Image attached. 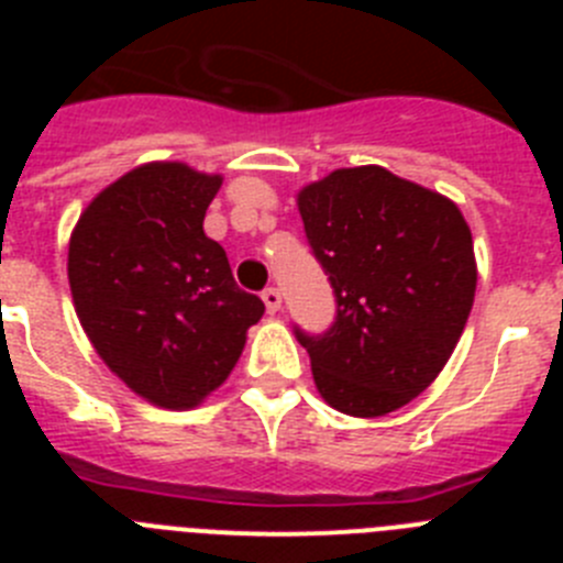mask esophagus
<instances>
[{"instance_id": "34e87169", "label": "esophagus", "mask_w": 563, "mask_h": 563, "mask_svg": "<svg viewBox=\"0 0 563 563\" xmlns=\"http://www.w3.org/2000/svg\"><path fill=\"white\" fill-rule=\"evenodd\" d=\"M262 301H265L267 312L282 310V292H278L276 287H267V290H262Z\"/></svg>"}]
</instances>
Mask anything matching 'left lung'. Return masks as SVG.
<instances>
[{
	"instance_id": "1",
	"label": "left lung",
	"mask_w": 563,
	"mask_h": 563,
	"mask_svg": "<svg viewBox=\"0 0 563 563\" xmlns=\"http://www.w3.org/2000/svg\"><path fill=\"white\" fill-rule=\"evenodd\" d=\"M298 211L335 292L330 330L296 327L318 391L343 415H389L429 389L465 330L471 228L442 194L380 166L338 168L301 188Z\"/></svg>"
}]
</instances>
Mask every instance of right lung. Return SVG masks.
Masks as SVG:
<instances>
[{"label":"right lung","mask_w":563,"mask_h":563,"mask_svg":"<svg viewBox=\"0 0 563 563\" xmlns=\"http://www.w3.org/2000/svg\"><path fill=\"white\" fill-rule=\"evenodd\" d=\"M220 174L146 163L103 188L69 236L78 321L101 361L161 409H194L236 366L265 312L202 220Z\"/></svg>","instance_id":"obj_1"}]
</instances>
